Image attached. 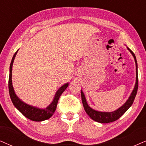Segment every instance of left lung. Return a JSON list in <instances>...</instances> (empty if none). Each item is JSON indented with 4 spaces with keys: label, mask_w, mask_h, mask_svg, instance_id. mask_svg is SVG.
Listing matches in <instances>:
<instances>
[{
    "label": "left lung",
    "mask_w": 146,
    "mask_h": 146,
    "mask_svg": "<svg viewBox=\"0 0 146 146\" xmlns=\"http://www.w3.org/2000/svg\"><path fill=\"white\" fill-rule=\"evenodd\" d=\"M128 50H129L131 53L133 54L135 61L136 64V83L135 86L134 90L131 94L129 98L128 99V100L127 101L126 103L119 108V109L115 110L114 112H98L96 110H93L92 108L88 106L87 104L86 98L84 93L82 92H81V94H82V103L84 105V109L86 110V113L89 115V117L91 118L92 119H93L94 121H96V122L101 123H112L114 121H117V119H119L127 110L129 108V107L131 106L133 103V101L135 100V98L137 94V92L138 89V76H137V60H136L135 55L133 52L131 50H130L129 48H127Z\"/></svg>",
    "instance_id": "obj_1"
}]
</instances>
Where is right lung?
<instances>
[{"label": "right lung", "mask_w": 146, "mask_h": 146, "mask_svg": "<svg viewBox=\"0 0 146 146\" xmlns=\"http://www.w3.org/2000/svg\"><path fill=\"white\" fill-rule=\"evenodd\" d=\"M17 52V51L15 53L13 57L12 58L11 62L10 73H9V92L13 104L14 106L21 112V113L22 114H23L25 117L32 120V121H45V120L46 119H48L49 118H50L52 116V114L54 113L57 106V104H58V99H59L60 95L62 94V92H63L64 90H66V88L68 87V84H64V86H62L61 88L57 91L56 95H55L54 99L53 100L52 102L46 108H45V109H39V108H35V107L31 106H29V105L25 104V103L20 100L17 98V96L12 86V66Z\"/></svg>", "instance_id": "add662e5"}]
</instances>
